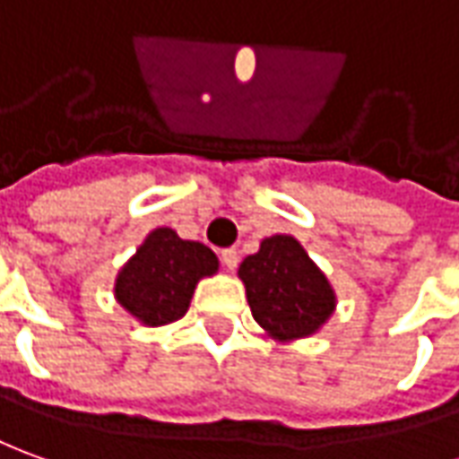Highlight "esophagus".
<instances>
[{"mask_svg":"<svg viewBox=\"0 0 459 459\" xmlns=\"http://www.w3.org/2000/svg\"><path fill=\"white\" fill-rule=\"evenodd\" d=\"M222 262L227 270H237V264H239V255H237V249H222Z\"/></svg>","mask_w":459,"mask_h":459,"instance_id":"1","label":"esophagus"}]
</instances>
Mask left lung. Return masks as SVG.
I'll return each mask as SVG.
<instances>
[{"label": "left lung", "mask_w": 459, "mask_h": 459, "mask_svg": "<svg viewBox=\"0 0 459 459\" xmlns=\"http://www.w3.org/2000/svg\"><path fill=\"white\" fill-rule=\"evenodd\" d=\"M252 317L280 342L309 337L334 312V290L305 247L290 235L262 239L239 264Z\"/></svg>", "instance_id": "obj_1"}]
</instances>
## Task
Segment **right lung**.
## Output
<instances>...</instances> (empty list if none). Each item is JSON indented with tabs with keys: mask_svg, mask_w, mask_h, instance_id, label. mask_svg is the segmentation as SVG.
<instances>
[{
	"mask_svg": "<svg viewBox=\"0 0 459 459\" xmlns=\"http://www.w3.org/2000/svg\"><path fill=\"white\" fill-rule=\"evenodd\" d=\"M217 270L220 260L207 245L157 227L119 270L115 297L142 325L162 327L185 317L199 280Z\"/></svg>",
	"mask_w": 459,
	"mask_h": 459,
	"instance_id": "1",
	"label": "right lung"
}]
</instances>
